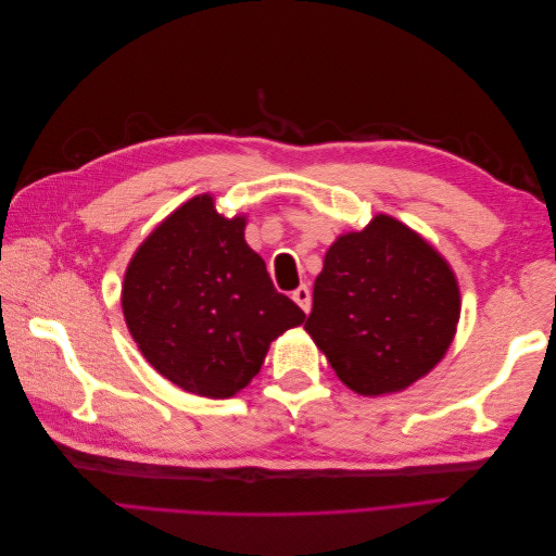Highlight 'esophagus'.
I'll use <instances>...</instances> for the list:
<instances>
[{"instance_id":"1","label":"esophagus","mask_w":556,"mask_h":556,"mask_svg":"<svg viewBox=\"0 0 556 556\" xmlns=\"http://www.w3.org/2000/svg\"><path fill=\"white\" fill-rule=\"evenodd\" d=\"M292 299L296 301V304L301 306V311H304V313L311 311V290L306 288V285H301V288H296L292 292Z\"/></svg>"}]
</instances>
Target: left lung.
<instances>
[{
	"label": "left lung",
	"mask_w": 556,
	"mask_h": 556,
	"mask_svg": "<svg viewBox=\"0 0 556 556\" xmlns=\"http://www.w3.org/2000/svg\"><path fill=\"white\" fill-rule=\"evenodd\" d=\"M457 319L459 288L445 260L406 225L378 215L329 248L306 331L350 390L378 396L427 376Z\"/></svg>",
	"instance_id": "1"
}]
</instances>
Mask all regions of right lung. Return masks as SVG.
<instances>
[{"label": "right lung", "instance_id": "right-lung-1", "mask_svg": "<svg viewBox=\"0 0 556 556\" xmlns=\"http://www.w3.org/2000/svg\"><path fill=\"white\" fill-rule=\"evenodd\" d=\"M243 217L194 197L150 233L123 285L143 357L185 392L227 399L257 376L268 343L306 319L243 239Z\"/></svg>", "mask_w": 556, "mask_h": 556}]
</instances>
